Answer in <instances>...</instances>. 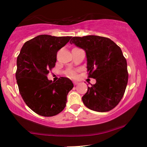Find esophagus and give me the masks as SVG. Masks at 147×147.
Listing matches in <instances>:
<instances>
[{"instance_id":"34e87169","label":"esophagus","mask_w":147,"mask_h":147,"mask_svg":"<svg viewBox=\"0 0 147 147\" xmlns=\"http://www.w3.org/2000/svg\"><path fill=\"white\" fill-rule=\"evenodd\" d=\"M74 85H77V84H78V82H74Z\"/></svg>"}]
</instances>
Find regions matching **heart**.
<instances>
[{"instance_id": "obj_1", "label": "heart", "mask_w": 147, "mask_h": 147, "mask_svg": "<svg viewBox=\"0 0 147 147\" xmlns=\"http://www.w3.org/2000/svg\"><path fill=\"white\" fill-rule=\"evenodd\" d=\"M67 74L68 76H69L70 77H72V78L75 77L76 76V71H74V70H69V71L67 72Z\"/></svg>"}]
</instances>
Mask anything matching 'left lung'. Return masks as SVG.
Wrapping results in <instances>:
<instances>
[{"label": "left lung", "instance_id": "1", "mask_svg": "<svg viewBox=\"0 0 147 147\" xmlns=\"http://www.w3.org/2000/svg\"><path fill=\"white\" fill-rule=\"evenodd\" d=\"M70 43L86 51L88 78L96 80L82 97L84 105L96 112L112 110L123 97L128 79L120 47L109 38L96 35L74 37Z\"/></svg>", "mask_w": 147, "mask_h": 147}]
</instances>
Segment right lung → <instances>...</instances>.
Listing matches in <instances>:
<instances>
[{"instance_id": "add662e5", "label": "right lung", "mask_w": 147, "mask_h": 147, "mask_svg": "<svg viewBox=\"0 0 147 147\" xmlns=\"http://www.w3.org/2000/svg\"><path fill=\"white\" fill-rule=\"evenodd\" d=\"M71 37L41 35L25 42L18 55L16 80L21 97L29 108L43 116H55L65 107L74 87L69 78L55 82L47 79L55 67L57 53Z\"/></svg>"}]
</instances>
